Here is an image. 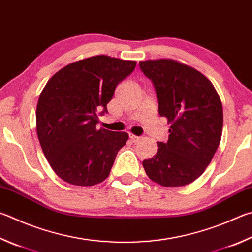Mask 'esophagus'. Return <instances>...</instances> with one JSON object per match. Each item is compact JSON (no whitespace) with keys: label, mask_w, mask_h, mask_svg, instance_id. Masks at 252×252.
Segmentation results:
<instances>
[{"label":"esophagus","mask_w":252,"mask_h":252,"mask_svg":"<svg viewBox=\"0 0 252 252\" xmlns=\"http://www.w3.org/2000/svg\"><path fill=\"white\" fill-rule=\"evenodd\" d=\"M129 136H130L131 141L134 142V143H136V142L141 141V139H142L141 136H138V135H135V134H133V133H129Z\"/></svg>","instance_id":"esophagus-1"}]
</instances>
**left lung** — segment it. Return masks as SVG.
<instances>
[{
    "mask_svg": "<svg viewBox=\"0 0 252 252\" xmlns=\"http://www.w3.org/2000/svg\"><path fill=\"white\" fill-rule=\"evenodd\" d=\"M152 80L158 113L171 127L166 143L158 142L152 158L143 161L150 180L165 187L184 186L205 172L220 143L222 106L202 72L171 58L140 62Z\"/></svg>",
    "mask_w": 252,
    "mask_h": 252,
    "instance_id": "1",
    "label": "left lung"
}]
</instances>
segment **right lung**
Here are the masks:
<instances>
[{"label":"right lung","instance_id":"add662e5","mask_svg":"<svg viewBox=\"0 0 252 252\" xmlns=\"http://www.w3.org/2000/svg\"><path fill=\"white\" fill-rule=\"evenodd\" d=\"M136 62L98 55L58 70L39 94L36 131L50 167L66 183L94 186L110 174L126 132L97 129L98 113Z\"/></svg>","mask_w":252,"mask_h":252}]
</instances>
